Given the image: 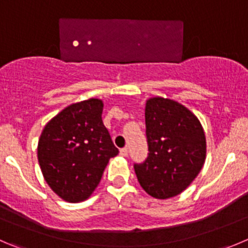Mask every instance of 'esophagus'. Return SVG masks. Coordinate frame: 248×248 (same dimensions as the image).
<instances>
[{"instance_id": "obj_1", "label": "esophagus", "mask_w": 248, "mask_h": 248, "mask_svg": "<svg viewBox=\"0 0 248 248\" xmlns=\"http://www.w3.org/2000/svg\"><path fill=\"white\" fill-rule=\"evenodd\" d=\"M120 154H121L122 156H127L128 155V149H127V148H122V149H120Z\"/></svg>"}]
</instances>
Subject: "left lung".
I'll return each instance as SVG.
<instances>
[{
	"label": "left lung",
	"mask_w": 248,
	"mask_h": 248,
	"mask_svg": "<svg viewBox=\"0 0 248 248\" xmlns=\"http://www.w3.org/2000/svg\"><path fill=\"white\" fill-rule=\"evenodd\" d=\"M145 128L149 153L144 163L135 164L138 182L152 197H175L204 165V129L188 108L160 96L147 100Z\"/></svg>",
	"instance_id": "left-lung-1"
}]
</instances>
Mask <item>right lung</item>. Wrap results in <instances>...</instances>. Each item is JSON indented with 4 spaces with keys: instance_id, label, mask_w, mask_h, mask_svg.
<instances>
[{
    "instance_id": "right-lung-1",
    "label": "right lung",
    "mask_w": 248,
    "mask_h": 248,
    "mask_svg": "<svg viewBox=\"0 0 248 248\" xmlns=\"http://www.w3.org/2000/svg\"><path fill=\"white\" fill-rule=\"evenodd\" d=\"M104 104L88 99L72 104L46 124L38 160L50 188L69 203L92 196L110 158L119 154L101 120Z\"/></svg>"
}]
</instances>
